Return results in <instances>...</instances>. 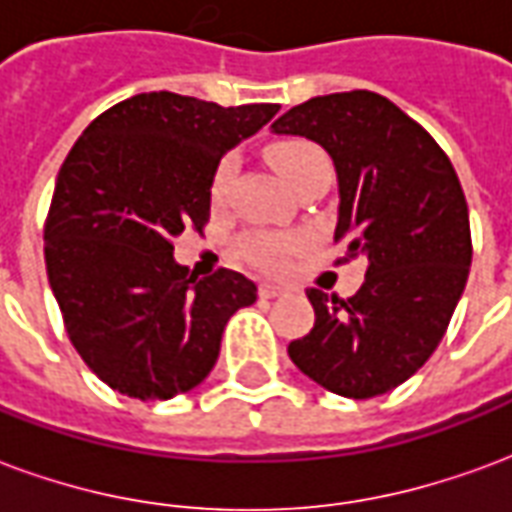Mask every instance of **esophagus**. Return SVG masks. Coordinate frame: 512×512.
<instances>
[{
    "label": "esophagus",
    "instance_id": "34e87169",
    "mask_svg": "<svg viewBox=\"0 0 512 512\" xmlns=\"http://www.w3.org/2000/svg\"><path fill=\"white\" fill-rule=\"evenodd\" d=\"M283 294H289L286 286H275V283H261L259 286V297H264V300H275V297H283Z\"/></svg>",
    "mask_w": 512,
    "mask_h": 512
}]
</instances>
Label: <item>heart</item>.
<instances>
[{"label":"heart","instance_id":"obj_1","mask_svg":"<svg viewBox=\"0 0 512 512\" xmlns=\"http://www.w3.org/2000/svg\"><path fill=\"white\" fill-rule=\"evenodd\" d=\"M270 163L272 169L281 174V179L292 190L302 188L308 179L319 177V174H330V163H327V155L322 152V147H316L313 141H302V138H289V141H278L270 147ZM240 171V158L229 152L218 160L215 166V174H212V201L215 204H223L229 199L231 185H234V177ZM297 248V240L294 237H283V234H270V231H251L240 240V251L245 259L256 264V267H264V270H275L281 267L286 256Z\"/></svg>","mask_w":512,"mask_h":512}]
</instances>
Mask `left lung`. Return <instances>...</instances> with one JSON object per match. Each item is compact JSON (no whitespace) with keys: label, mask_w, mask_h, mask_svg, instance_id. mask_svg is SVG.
Segmentation results:
<instances>
[{"label":"left lung","mask_w":512,"mask_h":512,"mask_svg":"<svg viewBox=\"0 0 512 512\" xmlns=\"http://www.w3.org/2000/svg\"><path fill=\"white\" fill-rule=\"evenodd\" d=\"M272 130L330 152L341 261L365 259V281L349 300L305 292L316 324L289 343V357L343 398L390 393L445 338L469 278L472 231L458 174L423 125L368 89L305 100Z\"/></svg>","instance_id":"8db88e82"}]
</instances>
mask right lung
<instances>
[{
  "label": "right lung",
  "mask_w": 512,
  "mask_h": 512,
  "mask_svg": "<svg viewBox=\"0 0 512 512\" xmlns=\"http://www.w3.org/2000/svg\"><path fill=\"white\" fill-rule=\"evenodd\" d=\"M278 103L223 108L144 92L103 111L59 169L48 207V283L67 338L98 379L138 401H166L207 379L231 313L256 283L174 261V237L201 234L226 149L264 128Z\"/></svg>",
  "instance_id": "add662e5"
}]
</instances>
